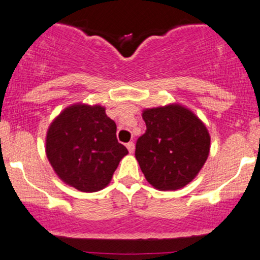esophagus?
Returning a JSON list of instances; mask_svg holds the SVG:
<instances>
[{"mask_svg": "<svg viewBox=\"0 0 260 260\" xmlns=\"http://www.w3.org/2000/svg\"><path fill=\"white\" fill-rule=\"evenodd\" d=\"M127 149H128V151H129L131 154L134 153V149H136V147H134V143H133V142L128 143V144H127Z\"/></svg>", "mask_w": 260, "mask_h": 260, "instance_id": "34e87169", "label": "esophagus"}]
</instances>
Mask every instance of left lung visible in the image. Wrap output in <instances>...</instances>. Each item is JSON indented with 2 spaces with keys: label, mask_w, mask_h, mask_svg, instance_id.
Returning a JSON list of instances; mask_svg holds the SVG:
<instances>
[{
  "label": "left lung",
  "mask_w": 260,
  "mask_h": 260,
  "mask_svg": "<svg viewBox=\"0 0 260 260\" xmlns=\"http://www.w3.org/2000/svg\"><path fill=\"white\" fill-rule=\"evenodd\" d=\"M147 131L136 144L145 178L160 190H176L199 174L210 151L205 124L180 104L145 109Z\"/></svg>",
  "instance_id": "1"
}]
</instances>
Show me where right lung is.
<instances>
[{
	"mask_svg": "<svg viewBox=\"0 0 260 260\" xmlns=\"http://www.w3.org/2000/svg\"><path fill=\"white\" fill-rule=\"evenodd\" d=\"M116 123L105 107L74 104L62 111L46 134V156L68 186L98 192L111 181L127 148L116 138Z\"/></svg>",
	"mask_w": 260,
	"mask_h": 260,
	"instance_id": "add662e5",
	"label": "right lung"
}]
</instances>
